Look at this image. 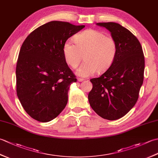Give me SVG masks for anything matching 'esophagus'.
<instances>
[{
    "label": "esophagus",
    "mask_w": 158,
    "mask_h": 158,
    "mask_svg": "<svg viewBox=\"0 0 158 158\" xmlns=\"http://www.w3.org/2000/svg\"><path fill=\"white\" fill-rule=\"evenodd\" d=\"M84 79H83V78H81V77H78V78H77V81H78L79 82H81V81H84Z\"/></svg>",
    "instance_id": "34e87169"
}]
</instances>
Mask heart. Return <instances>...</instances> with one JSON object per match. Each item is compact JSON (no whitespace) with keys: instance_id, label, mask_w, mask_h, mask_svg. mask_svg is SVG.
I'll use <instances>...</instances> for the list:
<instances>
[{"instance_id":"obj_1","label":"heart","mask_w":158,"mask_h":158,"mask_svg":"<svg viewBox=\"0 0 158 158\" xmlns=\"http://www.w3.org/2000/svg\"><path fill=\"white\" fill-rule=\"evenodd\" d=\"M75 43L67 40L63 45L66 62L75 69L83 59L85 61L77 69L80 77H89L96 71L105 72L112 65L117 53V45L112 36L97 30L89 29L74 36ZM84 56H83L82 55Z\"/></svg>"}]
</instances>
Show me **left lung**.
I'll use <instances>...</instances> for the list:
<instances>
[{
  "instance_id": "8db88e82",
  "label": "left lung",
  "mask_w": 158,
  "mask_h": 158,
  "mask_svg": "<svg viewBox=\"0 0 158 158\" xmlns=\"http://www.w3.org/2000/svg\"><path fill=\"white\" fill-rule=\"evenodd\" d=\"M96 25L110 31L117 43V53L105 73L90 79L93 88L88 100L99 116L116 120L126 115L139 98L143 83L145 57L139 40L123 26L115 22Z\"/></svg>"
}]
</instances>
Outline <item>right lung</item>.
Masks as SVG:
<instances>
[{"label":"right lung","instance_id":"obj_1","mask_svg":"<svg viewBox=\"0 0 158 158\" xmlns=\"http://www.w3.org/2000/svg\"><path fill=\"white\" fill-rule=\"evenodd\" d=\"M84 27L49 22L35 29L23 41L16 65V92L32 118L48 122L65 108L70 85L77 79L66 64L63 45Z\"/></svg>","mask_w":158,"mask_h":158}]
</instances>
